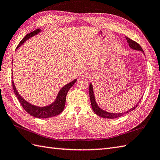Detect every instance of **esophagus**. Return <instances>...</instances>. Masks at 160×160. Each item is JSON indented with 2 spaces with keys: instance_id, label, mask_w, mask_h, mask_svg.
<instances>
[{
  "instance_id": "esophagus-1",
  "label": "esophagus",
  "mask_w": 160,
  "mask_h": 160,
  "mask_svg": "<svg viewBox=\"0 0 160 160\" xmlns=\"http://www.w3.org/2000/svg\"><path fill=\"white\" fill-rule=\"evenodd\" d=\"M89 76H90V74H89V73L88 72H86V71H82L80 73V76H81V77L86 78V77H88Z\"/></svg>"
}]
</instances>
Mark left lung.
Wrapping results in <instances>:
<instances>
[{
  "label": "left lung",
  "mask_w": 160,
  "mask_h": 160,
  "mask_svg": "<svg viewBox=\"0 0 160 160\" xmlns=\"http://www.w3.org/2000/svg\"><path fill=\"white\" fill-rule=\"evenodd\" d=\"M126 39H127V42L129 43V47L132 48V49L144 52L143 50H142V48H141V46L139 45L138 43L134 42V41L131 39H129V38H128V37H126ZM89 96H90V99H91V106H92V110H93L95 113L97 115H98V116L103 117V118H115L122 117L123 114L131 112V111H132L133 110H135L136 108V107L138 106V103H139V102H138L134 107L130 109L129 110L127 111V112H123V113L114 114V113L108 112H106V111L103 110L102 109L100 108H99V106H98V104L95 102L93 89H92V86L91 84H90V85H89Z\"/></svg>",
  "instance_id": "1"
}]
</instances>
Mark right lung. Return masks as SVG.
Returning <instances> with one entry per match:
<instances>
[{
	"mask_svg": "<svg viewBox=\"0 0 160 160\" xmlns=\"http://www.w3.org/2000/svg\"><path fill=\"white\" fill-rule=\"evenodd\" d=\"M40 31H41L40 29H36L35 31L28 33V34H27L23 39L21 40L20 43L18 45L16 49H18V48H19L22 44H23L28 39H29L30 38H31V37L34 36L37 34H38ZM76 80H77L76 79L74 80L72 82H71L70 83L66 84L65 86L63 87L61 89L60 91H59L55 102L52 103V104L45 107H39V106H33L31 104V103L27 102V101H25V100L22 98L19 95V93L18 92L13 80H12V86H13V89L15 95H16L17 98L18 99V100H19L20 104L22 105V107H23V108L26 110V112H28L29 114H31V116H33L37 118H49V117L57 116V115L59 114L62 112V110L65 108L66 96H67V94H68V92L74 84V83L76 82Z\"/></svg>",
	"mask_w": 160,
	"mask_h": 160,
	"instance_id": "obj_1",
	"label": "right lung"
}]
</instances>
